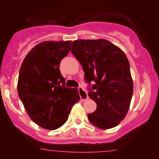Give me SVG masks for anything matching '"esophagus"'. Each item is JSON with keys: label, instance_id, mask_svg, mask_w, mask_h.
<instances>
[{"label": "esophagus", "instance_id": "34e87169", "mask_svg": "<svg viewBox=\"0 0 159 159\" xmlns=\"http://www.w3.org/2000/svg\"><path fill=\"white\" fill-rule=\"evenodd\" d=\"M78 92H79V95H80V98H81V100L82 101H85L88 99V95L86 91L83 89L81 87H79L78 88Z\"/></svg>", "mask_w": 159, "mask_h": 159}]
</instances>
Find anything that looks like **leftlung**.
I'll use <instances>...</instances> for the list:
<instances>
[{
  "instance_id": "1",
  "label": "left lung",
  "mask_w": 159,
  "mask_h": 159,
  "mask_svg": "<svg viewBox=\"0 0 159 159\" xmlns=\"http://www.w3.org/2000/svg\"><path fill=\"white\" fill-rule=\"evenodd\" d=\"M71 52L82 66L90 85L88 96L97 109L89 121L103 129L115 127L127 113L133 92L129 63L120 48L106 39L75 40ZM95 83L91 86L90 82Z\"/></svg>"
}]
</instances>
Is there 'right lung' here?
Returning <instances> with one entry per match:
<instances>
[{
    "instance_id": "add662e5",
    "label": "right lung",
    "mask_w": 159,
    "mask_h": 159,
    "mask_svg": "<svg viewBox=\"0 0 159 159\" xmlns=\"http://www.w3.org/2000/svg\"><path fill=\"white\" fill-rule=\"evenodd\" d=\"M71 45V41L43 42L29 52L20 69V99L31 120L46 129L62 126L80 101L77 88L65 86L66 79L58 68Z\"/></svg>"
}]
</instances>
